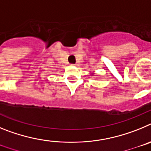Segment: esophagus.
Returning <instances> with one entry per match:
<instances>
[{
	"label": "esophagus",
	"instance_id": "esophagus-1",
	"mask_svg": "<svg viewBox=\"0 0 151 151\" xmlns=\"http://www.w3.org/2000/svg\"><path fill=\"white\" fill-rule=\"evenodd\" d=\"M73 66H77L78 65V63H75V64H73Z\"/></svg>",
	"mask_w": 151,
	"mask_h": 151
}]
</instances>
